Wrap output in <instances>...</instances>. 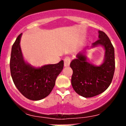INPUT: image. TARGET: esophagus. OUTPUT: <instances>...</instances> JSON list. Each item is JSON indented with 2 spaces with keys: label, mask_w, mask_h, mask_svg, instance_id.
I'll use <instances>...</instances> for the list:
<instances>
[{
  "label": "esophagus",
  "mask_w": 126,
  "mask_h": 126,
  "mask_svg": "<svg viewBox=\"0 0 126 126\" xmlns=\"http://www.w3.org/2000/svg\"><path fill=\"white\" fill-rule=\"evenodd\" d=\"M71 63V58L70 57H67L64 59V67L69 66Z\"/></svg>",
  "instance_id": "esophagus-1"
}]
</instances>
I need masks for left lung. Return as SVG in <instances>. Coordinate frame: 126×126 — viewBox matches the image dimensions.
<instances>
[{"mask_svg": "<svg viewBox=\"0 0 126 126\" xmlns=\"http://www.w3.org/2000/svg\"><path fill=\"white\" fill-rule=\"evenodd\" d=\"M99 39L90 48L101 46L105 50L102 63L99 66L89 63L85 48L71 62L73 71L71 84L74 91L84 97H91L100 94L109 88L115 72V50L107 35L99 31Z\"/></svg>", "mask_w": 126, "mask_h": 126, "instance_id": "left-lung-1", "label": "left lung"}]
</instances>
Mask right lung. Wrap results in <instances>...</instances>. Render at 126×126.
<instances>
[{
    "label": "right lung",
    "instance_id": "add662e5",
    "mask_svg": "<svg viewBox=\"0 0 126 126\" xmlns=\"http://www.w3.org/2000/svg\"><path fill=\"white\" fill-rule=\"evenodd\" d=\"M20 34L11 48V76L15 86L26 98L39 101L48 96L55 84L57 76L63 70L64 62L35 68L24 60L20 46Z\"/></svg>",
    "mask_w": 126,
    "mask_h": 126
}]
</instances>
